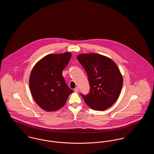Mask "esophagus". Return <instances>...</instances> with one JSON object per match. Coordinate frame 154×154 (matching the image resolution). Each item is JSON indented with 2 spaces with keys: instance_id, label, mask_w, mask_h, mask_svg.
<instances>
[{
  "instance_id": "1",
  "label": "esophagus",
  "mask_w": 154,
  "mask_h": 154,
  "mask_svg": "<svg viewBox=\"0 0 154 154\" xmlns=\"http://www.w3.org/2000/svg\"><path fill=\"white\" fill-rule=\"evenodd\" d=\"M74 91L75 92H78L79 91V89L78 87H76V88H74Z\"/></svg>"
}]
</instances>
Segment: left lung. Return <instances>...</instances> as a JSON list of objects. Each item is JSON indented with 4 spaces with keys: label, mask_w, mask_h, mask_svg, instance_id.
Segmentation results:
<instances>
[{
    "label": "left lung",
    "mask_w": 154,
    "mask_h": 154,
    "mask_svg": "<svg viewBox=\"0 0 154 154\" xmlns=\"http://www.w3.org/2000/svg\"><path fill=\"white\" fill-rule=\"evenodd\" d=\"M77 59L85 70L90 85L89 94H81L92 109L103 111L110 107L119 96L123 79L116 63L98 54H82Z\"/></svg>",
    "instance_id": "left-lung-1"
}]
</instances>
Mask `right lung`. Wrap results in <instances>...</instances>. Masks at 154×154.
<instances>
[{
	"instance_id": "obj_1",
	"label": "right lung",
	"mask_w": 154,
	"mask_h": 154,
	"mask_svg": "<svg viewBox=\"0 0 154 154\" xmlns=\"http://www.w3.org/2000/svg\"><path fill=\"white\" fill-rule=\"evenodd\" d=\"M71 57L70 52L50 54L33 68L30 75V89L35 101L43 110H59L73 92L67 85L62 74Z\"/></svg>"
}]
</instances>
